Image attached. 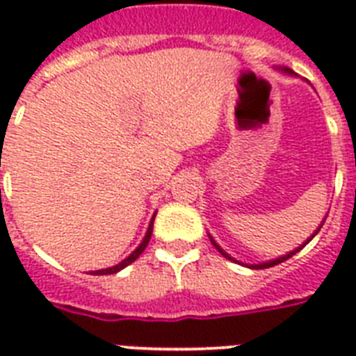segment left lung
Returning a JSON list of instances; mask_svg holds the SVG:
<instances>
[{"label":"left lung","mask_w":356,"mask_h":356,"mask_svg":"<svg viewBox=\"0 0 356 356\" xmlns=\"http://www.w3.org/2000/svg\"><path fill=\"white\" fill-rule=\"evenodd\" d=\"M286 72H290V70H286ZM320 229H321V225H320ZM320 229H318V231H320ZM318 231H316L314 234H318ZM314 234H312V236H310L309 240H307V242H305L303 245H301V248H298V249H296V251H292V253L284 254V257H279V259H275V260H270V262H264V264H257V266H251V268H254V270H264V268H271V266H277V264H281V262H284V260H288V259H290V257H293V254L298 253L299 249H303L305 245H307V243H309L310 240H312V238H314ZM211 242H212V245H214V248H216L218 251H220V253L223 254V257H225V259H229V260H233V262H236V260H234L233 257H229V254L225 253V251H223V249L220 248V245H218V243L214 242V240H212V238H211Z\"/></svg>","instance_id":"left-lung-1"}]
</instances>
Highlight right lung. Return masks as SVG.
Returning a JSON list of instances; mask_svg holds the SVG:
<instances>
[{"label":"right lung","mask_w":356,"mask_h":356,"mask_svg":"<svg viewBox=\"0 0 356 356\" xmlns=\"http://www.w3.org/2000/svg\"><path fill=\"white\" fill-rule=\"evenodd\" d=\"M153 220H155V218H153ZM153 220H151L149 229H147V233H145V236H144V240H142V243H140L138 248L134 249L133 253L129 254L127 259L122 260V262H120V264L113 266V268H107V270H97V271H94V275H108V273H116V271L123 270V268H125V266H129V264H131V262H134V260L138 259L140 254H142V251H144V249H145V245H147V243H149L151 233H153Z\"/></svg>","instance_id":"1"}]
</instances>
